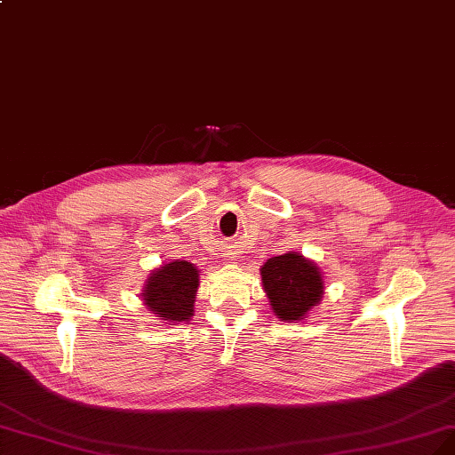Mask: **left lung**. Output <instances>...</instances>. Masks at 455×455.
I'll use <instances>...</instances> for the list:
<instances>
[{
	"label": "left lung",
	"mask_w": 455,
	"mask_h": 455,
	"mask_svg": "<svg viewBox=\"0 0 455 455\" xmlns=\"http://www.w3.org/2000/svg\"><path fill=\"white\" fill-rule=\"evenodd\" d=\"M259 273L271 308L280 320L299 322L322 301L323 278L320 267L299 252L269 258Z\"/></svg>",
	"instance_id": "8db88e82"
}]
</instances>
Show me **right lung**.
Here are the masks:
<instances>
[{
  "instance_id": "1",
  "label": "right lung",
  "mask_w": 455,
  "mask_h": 455,
  "mask_svg": "<svg viewBox=\"0 0 455 455\" xmlns=\"http://www.w3.org/2000/svg\"><path fill=\"white\" fill-rule=\"evenodd\" d=\"M199 286V271L194 263L175 259L150 273L143 288V301L169 325L194 316V301Z\"/></svg>"
}]
</instances>
